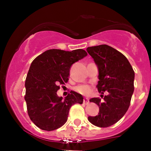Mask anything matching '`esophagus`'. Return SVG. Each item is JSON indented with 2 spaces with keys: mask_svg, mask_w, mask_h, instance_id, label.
<instances>
[{
  "mask_svg": "<svg viewBox=\"0 0 151 151\" xmlns=\"http://www.w3.org/2000/svg\"><path fill=\"white\" fill-rule=\"evenodd\" d=\"M83 103H84L85 104H89V99H88L87 98H85L84 99H83Z\"/></svg>",
  "mask_w": 151,
  "mask_h": 151,
  "instance_id": "esophagus-1",
  "label": "esophagus"
}]
</instances>
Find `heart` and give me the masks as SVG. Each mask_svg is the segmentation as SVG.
Here are the masks:
<instances>
[{
    "mask_svg": "<svg viewBox=\"0 0 151 151\" xmlns=\"http://www.w3.org/2000/svg\"><path fill=\"white\" fill-rule=\"evenodd\" d=\"M75 91H77V93H79L82 94V95H84V96H87V95H89L91 93V87L90 85H78V86L75 87L74 88Z\"/></svg>",
    "mask_w": 151,
    "mask_h": 151,
    "instance_id": "1",
    "label": "heart"
}]
</instances>
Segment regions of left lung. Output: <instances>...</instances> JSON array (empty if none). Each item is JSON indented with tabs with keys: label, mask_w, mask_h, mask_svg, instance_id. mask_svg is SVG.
<instances>
[{
	"label": "left lung",
	"mask_w": 151,
	"mask_h": 151,
	"mask_svg": "<svg viewBox=\"0 0 151 151\" xmlns=\"http://www.w3.org/2000/svg\"><path fill=\"white\" fill-rule=\"evenodd\" d=\"M87 52L98 67V91L101 94L108 92L103 101L90 99L98 105L99 112L88 117V121L99 127H109L121 119L129 109L134 89V71L128 59L113 47L101 45L88 47Z\"/></svg>",
	"instance_id": "obj_1"
}]
</instances>
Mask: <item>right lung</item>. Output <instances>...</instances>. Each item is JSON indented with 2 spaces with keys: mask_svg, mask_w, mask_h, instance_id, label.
<instances>
[{
  "mask_svg": "<svg viewBox=\"0 0 151 151\" xmlns=\"http://www.w3.org/2000/svg\"><path fill=\"white\" fill-rule=\"evenodd\" d=\"M83 49L72 51L52 49L37 56L25 80V100L32 122L42 130L53 131L64 125L71 106L83 104L81 94L71 91L65 99L58 96L59 85L68 80L70 68L87 56Z\"/></svg>",
  "mask_w": 151,
  "mask_h": 151,
  "instance_id": "obj_1",
  "label": "right lung"
}]
</instances>
